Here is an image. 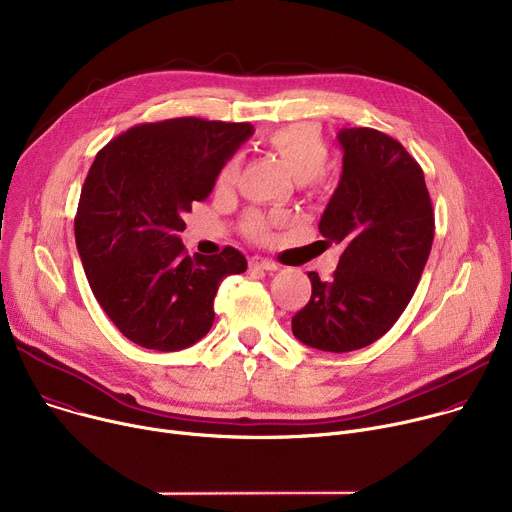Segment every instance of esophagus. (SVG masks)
Returning a JSON list of instances; mask_svg holds the SVG:
<instances>
[{
  "label": "esophagus",
  "mask_w": 512,
  "mask_h": 512,
  "mask_svg": "<svg viewBox=\"0 0 512 512\" xmlns=\"http://www.w3.org/2000/svg\"><path fill=\"white\" fill-rule=\"evenodd\" d=\"M249 269L251 271H275L277 263H273L269 259H263V257H251L249 259Z\"/></svg>",
  "instance_id": "esophagus-1"
}]
</instances>
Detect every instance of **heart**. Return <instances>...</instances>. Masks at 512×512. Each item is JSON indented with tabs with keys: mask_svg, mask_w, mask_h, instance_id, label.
<instances>
[{
	"mask_svg": "<svg viewBox=\"0 0 512 512\" xmlns=\"http://www.w3.org/2000/svg\"><path fill=\"white\" fill-rule=\"evenodd\" d=\"M265 143L288 165L298 181H312L329 165V147L322 134L312 124H288L275 128L265 136ZM241 171V155H232L218 173L220 188H230ZM245 235L263 241L269 237V222L263 214L251 212L243 220Z\"/></svg>",
	"mask_w": 512,
	"mask_h": 512,
	"instance_id": "heart-1",
	"label": "heart"
}]
</instances>
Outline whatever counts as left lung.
<instances>
[{"instance_id":"left-lung-1","label":"left lung","mask_w":512,"mask_h":512,"mask_svg":"<svg viewBox=\"0 0 512 512\" xmlns=\"http://www.w3.org/2000/svg\"><path fill=\"white\" fill-rule=\"evenodd\" d=\"M343 173L318 230L343 245L329 282L310 271L312 296L292 333L308 347L347 353L376 343L408 306L435 237L425 173L392 136L343 128Z\"/></svg>"}]
</instances>
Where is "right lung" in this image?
Returning <instances> with one entry per match:
<instances>
[{"label": "right lung", "instance_id": "right-lung-1", "mask_svg": "<svg viewBox=\"0 0 512 512\" xmlns=\"http://www.w3.org/2000/svg\"><path fill=\"white\" fill-rule=\"evenodd\" d=\"M249 122L171 118L116 136L91 163L75 216V243L96 300L132 343L179 351L214 322L226 275L243 273L235 247L185 253L179 239L194 202L253 134Z\"/></svg>", "mask_w": 512, "mask_h": 512}]
</instances>
